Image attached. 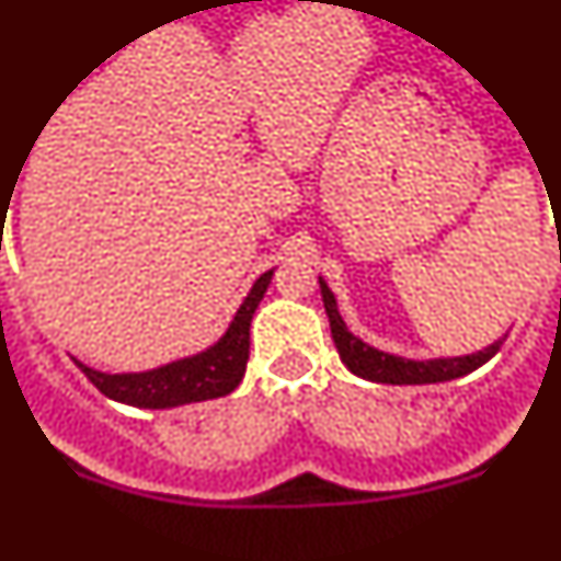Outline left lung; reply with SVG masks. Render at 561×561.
I'll return each instance as SVG.
<instances>
[{"mask_svg": "<svg viewBox=\"0 0 561 561\" xmlns=\"http://www.w3.org/2000/svg\"><path fill=\"white\" fill-rule=\"evenodd\" d=\"M320 291H323L325 314H329L331 323V336H334V345L340 351L342 362L354 370L356 376L370 381H385V385H433V381H449L458 379V376L472 374L474 368H480L483 362L492 359L500 351L503 340H497L494 345H489L485 351L469 356H455V359H401V356H390L385 351H376L370 345H365L362 340H356L345 323H342L340 311H336V300L331 295V289L325 286V280H320Z\"/></svg>", "mask_w": 561, "mask_h": 561, "instance_id": "left-lung-1", "label": "left lung"}]
</instances>
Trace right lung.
Returning <instances> with one entry per match:
<instances>
[{
  "mask_svg": "<svg viewBox=\"0 0 561 561\" xmlns=\"http://www.w3.org/2000/svg\"><path fill=\"white\" fill-rule=\"evenodd\" d=\"M272 272L275 270L257 277L227 334L213 348L202 351L191 359L171 362L165 368L146 370V374H101L95 368H87L78 359L76 365L103 396L131 404V408L165 410L232 393L238 388V381L244 379L247 359H250L252 314H255L257 304H261V297L270 286Z\"/></svg>",
  "mask_w": 561,
  "mask_h": 561,
  "instance_id": "1",
  "label": "right lung"
}]
</instances>
